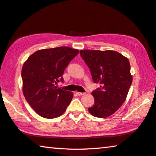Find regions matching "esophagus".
<instances>
[{"instance_id": "obj_1", "label": "esophagus", "mask_w": 156, "mask_h": 156, "mask_svg": "<svg viewBox=\"0 0 156 156\" xmlns=\"http://www.w3.org/2000/svg\"><path fill=\"white\" fill-rule=\"evenodd\" d=\"M84 94V93H82V92H76V95L78 96H83Z\"/></svg>"}]
</instances>
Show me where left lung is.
<instances>
[{
  "instance_id": "1",
  "label": "left lung",
  "mask_w": 156,
  "mask_h": 156,
  "mask_svg": "<svg viewBox=\"0 0 156 156\" xmlns=\"http://www.w3.org/2000/svg\"><path fill=\"white\" fill-rule=\"evenodd\" d=\"M80 54L91 72L95 83L100 87L92 91L94 104L89 107L97 118L112 115L125 101L132 83L129 60L114 51L81 50Z\"/></svg>"
}]
</instances>
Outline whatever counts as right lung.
Masks as SVG:
<instances>
[{"mask_svg": "<svg viewBox=\"0 0 156 156\" xmlns=\"http://www.w3.org/2000/svg\"><path fill=\"white\" fill-rule=\"evenodd\" d=\"M78 53V49L68 47L42 49L31 54L23 65V94L42 117H59L72 101V92L58 88L55 84L64 82V71Z\"/></svg>", "mask_w": 156, "mask_h": 156, "instance_id": "obj_1", "label": "right lung"}]
</instances>
